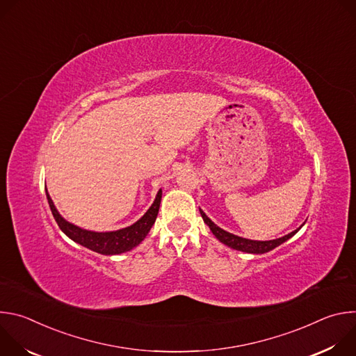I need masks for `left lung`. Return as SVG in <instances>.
<instances>
[{"mask_svg":"<svg viewBox=\"0 0 356 356\" xmlns=\"http://www.w3.org/2000/svg\"><path fill=\"white\" fill-rule=\"evenodd\" d=\"M200 214L202 217V220H204V222L210 227L211 232L216 235V238L225 243L227 246L232 248V249H236V250H241V252H246V253H266L272 249H275L276 246L282 245L283 242H286L287 239H290L293 235H296L298 232L300 228L294 229L293 232L282 236V238H277V239H272V241H252V239H246V238H242V236H238V235H234L231 232H227L224 231L222 228H220L218 225H216L202 210H200Z\"/></svg>","mask_w":356,"mask_h":356,"instance_id":"obj_1","label":"left lung"}]
</instances>
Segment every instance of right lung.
Instances as JSON below:
<instances>
[{"label": "right lung", "instance_id": "1", "mask_svg": "<svg viewBox=\"0 0 356 356\" xmlns=\"http://www.w3.org/2000/svg\"><path fill=\"white\" fill-rule=\"evenodd\" d=\"M46 197L49 207L52 210V214L59 225V228L74 242L97 252L101 253V255H120V253L128 252L138 246L147 232L150 231L152 225L155 224L159 207H161V200H162V190L158 191L156 198L154 201V204L149 207V210L143 214L142 218H139L135 224L117 229V231H110V232H95V231H88L83 229L69 221H66L59 211L56 210L52 198H50L47 190H46Z\"/></svg>", "mask_w": 356, "mask_h": 356}]
</instances>
